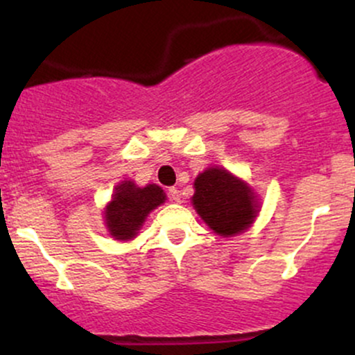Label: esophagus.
Here are the masks:
<instances>
[{
    "mask_svg": "<svg viewBox=\"0 0 355 355\" xmlns=\"http://www.w3.org/2000/svg\"><path fill=\"white\" fill-rule=\"evenodd\" d=\"M168 197L172 198V200L178 202V200H180V191L175 189V187H170V189H168Z\"/></svg>",
    "mask_w": 355,
    "mask_h": 355,
    "instance_id": "1",
    "label": "esophagus"
}]
</instances>
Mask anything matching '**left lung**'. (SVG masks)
<instances>
[{"label":"left lung","instance_id":"8db88e82","mask_svg":"<svg viewBox=\"0 0 355 355\" xmlns=\"http://www.w3.org/2000/svg\"><path fill=\"white\" fill-rule=\"evenodd\" d=\"M195 210L215 234L232 237L247 230L259 214L254 190L220 166H210L195 178Z\"/></svg>","mask_w":355,"mask_h":355}]
</instances>
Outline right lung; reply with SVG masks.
I'll list each match as a JSON object with an SVG mask.
<instances>
[{"label":"right lung","mask_w":355,"mask_h":355,"mask_svg":"<svg viewBox=\"0 0 355 355\" xmlns=\"http://www.w3.org/2000/svg\"><path fill=\"white\" fill-rule=\"evenodd\" d=\"M166 200L165 191L158 185L138 187L135 182L118 183L112 202L105 209V223L115 240H132L144 225L153 209Z\"/></svg>","instance_id":"right-lung-1"}]
</instances>
